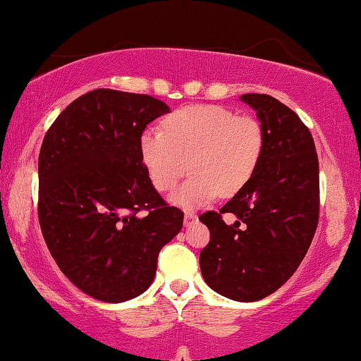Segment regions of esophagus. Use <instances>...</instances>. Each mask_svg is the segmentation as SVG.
I'll list each match as a JSON object with an SVG mask.
<instances>
[{
	"mask_svg": "<svg viewBox=\"0 0 361 361\" xmlns=\"http://www.w3.org/2000/svg\"><path fill=\"white\" fill-rule=\"evenodd\" d=\"M196 213L195 212H185V225H190V223H193L196 220Z\"/></svg>",
	"mask_w": 361,
	"mask_h": 361,
	"instance_id": "1",
	"label": "esophagus"
}]
</instances>
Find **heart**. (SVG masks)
<instances>
[{"label": "heart", "mask_w": 361, "mask_h": 361, "mask_svg": "<svg viewBox=\"0 0 361 361\" xmlns=\"http://www.w3.org/2000/svg\"><path fill=\"white\" fill-rule=\"evenodd\" d=\"M140 153L154 188L163 193L175 190L191 166L193 175L173 202L196 208L218 195L230 198L250 183L264 153V130L257 118L226 106L193 104L173 111L165 131H145Z\"/></svg>", "instance_id": "heart-1"}]
</instances>
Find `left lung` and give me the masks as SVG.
Masks as SVG:
<instances>
[{
    "label": "left lung",
    "mask_w": 361,
    "mask_h": 361,
    "mask_svg": "<svg viewBox=\"0 0 361 361\" xmlns=\"http://www.w3.org/2000/svg\"><path fill=\"white\" fill-rule=\"evenodd\" d=\"M264 130V153L255 176L220 212L200 214L209 241L200 268L209 288L236 302L271 295L300 267L320 214L318 154L308 126L270 94L241 97ZM237 221L226 226L222 214Z\"/></svg>",
    "instance_id": "1"
}]
</instances>
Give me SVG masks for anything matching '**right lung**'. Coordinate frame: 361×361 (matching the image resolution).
<instances>
[{"mask_svg":"<svg viewBox=\"0 0 361 361\" xmlns=\"http://www.w3.org/2000/svg\"><path fill=\"white\" fill-rule=\"evenodd\" d=\"M170 111L149 94L93 90L59 113L41 145L38 218L47 246L73 285L106 303L152 285L159 250L183 212L149 180L145 128Z\"/></svg>","mask_w":361,"mask_h":361,"instance_id":"obj_1","label":"right lung"}]
</instances>
